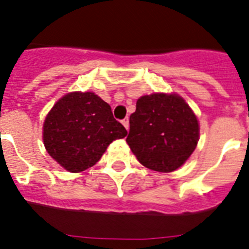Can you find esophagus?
<instances>
[{
    "label": "esophagus",
    "mask_w": 249,
    "mask_h": 249,
    "mask_svg": "<svg viewBox=\"0 0 249 249\" xmlns=\"http://www.w3.org/2000/svg\"><path fill=\"white\" fill-rule=\"evenodd\" d=\"M122 124L124 127H126V129L129 128V120H128V117H126V118H124V120H122Z\"/></svg>",
    "instance_id": "obj_1"
}]
</instances>
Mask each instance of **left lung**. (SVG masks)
Returning a JSON list of instances; mask_svg holds the SVG:
<instances>
[{
	"mask_svg": "<svg viewBox=\"0 0 249 249\" xmlns=\"http://www.w3.org/2000/svg\"><path fill=\"white\" fill-rule=\"evenodd\" d=\"M198 137V121L183 98L153 93L136 103L126 141L141 164L172 172L192 155Z\"/></svg>",
	"mask_w": 249,
	"mask_h": 249,
	"instance_id": "1",
	"label": "left lung"
}]
</instances>
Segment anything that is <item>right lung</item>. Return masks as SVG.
Returning <instances> with one entry per match:
<instances>
[{
	"label": "right lung",
	"mask_w": 249,
	"mask_h": 249,
	"mask_svg": "<svg viewBox=\"0 0 249 249\" xmlns=\"http://www.w3.org/2000/svg\"><path fill=\"white\" fill-rule=\"evenodd\" d=\"M126 135L111 106L92 92L66 94L43 123L48 155L70 172H82L96 164L112 141Z\"/></svg>",
	"instance_id": "1"
}]
</instances>
